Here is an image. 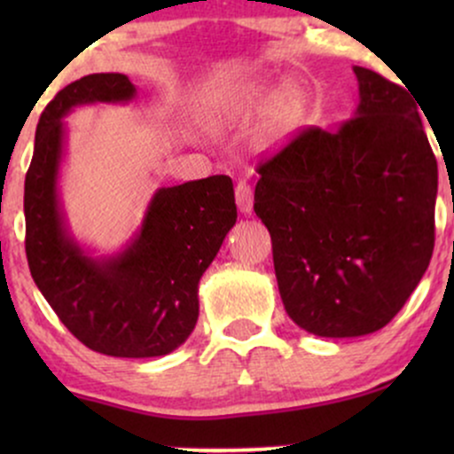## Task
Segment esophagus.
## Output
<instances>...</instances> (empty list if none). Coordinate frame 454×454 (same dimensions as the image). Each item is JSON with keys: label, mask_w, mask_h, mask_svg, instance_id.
Returning a JSON list of instances; mask_svg holds the SVG:
<instances>
[{"label": "esophagus", "mask_w": 454, "mask_h": 454, "mask_svg": "<svg viewBox=\"0 0 454 454\" xmlns=\"http://www.w3.org/2000/svg\"><path fill=\"white\" fill-rule=\"evenodd\" d=\"M234 196H237V207L239 211L245 213V215H249L254 209V192L252 187H249L247 184H239L237 190H234Z\"/></svg>", "instance_id": "34e87169"}]
</instances>
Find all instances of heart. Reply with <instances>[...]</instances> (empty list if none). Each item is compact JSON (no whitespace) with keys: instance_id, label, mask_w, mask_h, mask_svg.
Masks as SVG:
<instances>
[{"instance_id":"obj_1","label":"heart","mask_w":454,"mask_h":454,"mask_svg":"<svg viewBox=\"0 0 454 454\" xmlns=\"http://www.w3.org/2000/svg\"><path fill=\"white\" fill-rule=\"evenodd\" d=\"M305 108L303 93L296 90L294 85L279 87V90H270V87H258L245 100L239 104L234 114L237 117H249V114L269 113V129L275 137L290 132L296 121L301 119Z\"/></svg>"}]
</instances>
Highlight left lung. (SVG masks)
I'll return each instance as SVG.
<instances>
[{
	"label": "left lung",
	"instance_id": "1",
	"mask_svg": "<svg viewBox=\"0 0 454 454\" xmlns=\"http://www.w3.org/2000/svg\"><path fill=\"white\" fill-rule=\"evenodd\" d=\"M358 106L260 164L254 211L269 228L294 325L348 340L387 326L429 267L437 161L414 96L354 66Z\"/></svg>",
	"mask_w": 454,
	"mask_h": 454
}]
</instances>
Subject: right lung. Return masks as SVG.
<instances>
[{
    "label": "right lung",
    "instance_id": "add662e5",
    "mask_svg": "<svg viewBox=\"0 0 454 454\" xmlns=\"http://www.w3.org/2000/svg\"><path fill=\"white\" fill-rule=\"evenodd\" d=\"M126 74H90L49 102L25 176V252L31 278L59 320L91 350L121 358L164 356L198 320V284L237 222L232 179L213 175L158 187L121 249L96 256L72 232L61 200L64 119L78 106L128 104Z\"/></svg>",
    "mask_w": 454,
    "mask_h": 454
}]
</instances>
